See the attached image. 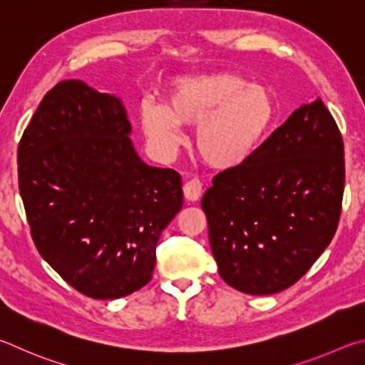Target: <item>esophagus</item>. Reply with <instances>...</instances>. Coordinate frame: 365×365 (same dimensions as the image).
<instances>
[{
  "label": "esophagus",
  "instance_id": "esophagus-1",
  "mask_svg": "<svg viewBox=\"0 0 365 365\" xmlns=\"http://www.w3.org/2000/svg\"><path fill=\"white\" fill-rule=\"evenodd\" d=\"M182 192H184V199H186L187 202L199 200L200 195H202V182L197 178L190 179V181L184 184Z\"/></svg>",
  "mask_w": 365,
  "mask_h": 365
}]
</instances>
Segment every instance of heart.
Returning <instances> with one entry per match:
<instances>
[{"label":"heart","instance_id":"1","mask_svg":"<svg viewBox=\"0 0 365 365\" xmlns=\"http://www.w3.org/2000/svg\"><path fill=\"white\" fill-rule=\"evenodd\" d=\"M140 126L162 150L182 140L181 125L197 126L195 150L208 166L227 171L252 158L276 118L269 88L232 73L181 76L162 106L140 108Z\"/></svg>","mask_w":365,"mask_h":365}]
</instances>
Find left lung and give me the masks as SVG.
<instances>
[{"instance_id":"1","label":"left lung","mask_w":365,"mask_h":365,"mask_svg":"<svg viewBox=\"0 0 365 365\" xmlns=\"http://www.w3.org/2000/svg\"><path fill=\"white\" fill-rule=\"evenodd\" d=\"M341 133L321 98L303 104L252 158L202 199L221 279L272 295L308 272L334 239L344 189Z\"/></svg>"}]
</instances>
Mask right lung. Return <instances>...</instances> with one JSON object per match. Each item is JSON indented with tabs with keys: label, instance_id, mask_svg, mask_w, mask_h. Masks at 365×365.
I'll return each mask as SVG.
<instances>
[{
	"label": "right lung",
	"instance_id": "1",
	"mask_svg": "<svg viewBox=\"0 0 365 365\" xmlns=\"http://www.w3.org/2000/svg\"><path fill=\"white\" fill-rule=\"evenodd\" d=\"M130 134L120 98L63 80L19 143V190L36 250L96 299L149 284L160 234L182 207L181 176L144 163Z\"/></svg>",
	"mask_w": 365,
	"mask_h": 365
}]
</instances>
